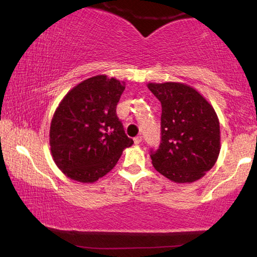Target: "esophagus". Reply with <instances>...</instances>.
Instances as JSON below:
<instances>
[{
  "label": "esophagus",
  "mask_w": 257,
  "mask_h": 257,
  "mask_svg": "<svg viewBox=\"0 0 257 257\" xmlns=\"http://www.w3.org/2000/svg\"><path fill=\"white\" fill-rule=\"evenodd\" d=\"M141 142H142V137L141 136L134 138V143H136V145H140Z\"/></svg>",
  "instance_id": "obj_1"
}]
</instances>
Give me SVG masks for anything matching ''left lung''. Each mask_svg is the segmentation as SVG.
Returning a JSON list of instances; mask_svg holds the SVG:
<instances>
[{"instance_id": "1", "label": "left lung", "mask_w": 257, "mask_h": 257, "mask_svg": "<svg viewBox=\"0 0 257 257\" xmlns=\"http://www.w3.org/2000/svg\"><path fill=\"white\" fill-rule=\"evenodd\" d=\"M161 102V143L152 152L157 172L172 182L199 181L220 154V123L212 105L182 82L147 84Z\"/></svg>"}]
</instances>
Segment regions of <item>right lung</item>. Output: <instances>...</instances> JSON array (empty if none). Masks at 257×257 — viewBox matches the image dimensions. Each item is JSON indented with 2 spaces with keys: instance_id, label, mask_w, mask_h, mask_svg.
I'll return each mask as SVG.
<instances>
[{
  "instance_id": "1",
  "label": "right lung",
  "mask_w": 257,
  "mask_h": 257,
  "mask_svg": "<svg viewBox=\"0 0 257 257\" xmlns=\"http://www.w3.org/2000/svg\"><path fill=\"white\" fill-rule=\"evenodd\" d=\"M124 81L99 74L82 81L58 103L49 128L54 163L66 177L93 183L133 145L116 115Z\"/></svg>"
}]
</instances>
